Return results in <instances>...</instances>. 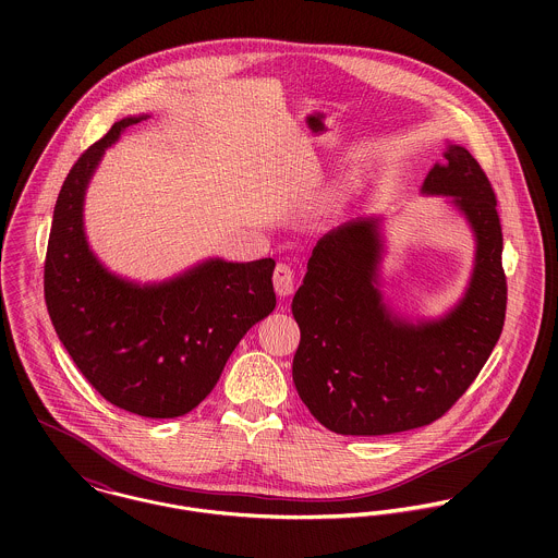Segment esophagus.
Segmentation results:
<instances>
[{
	"instance_id": "esophagus-1",
	"label": "esophagus",
	"mask_w": 558,
	"mask_h": 558,
	"mask_svg": "<svg viewBox=\"0 0 558 558\" xmlns=\"http://www.w3.org/2000/svg\"><path fill=\"white\" fill-rule=\"evenodd\" d=\"M272 283H275V290L279 296H290L294 294L296 290V272L290 264L286 262H279L277 268H275V275H272Z\"/></svg>"
}]
</instances>
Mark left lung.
Returning <instances> with one entry per match:
<instances>
[{"label":"left lung","mask_w":558,"mask_h":558,"mask_svg":"<svg viewBox=\"0 0 558 558\" xmlns=\"http://www.w3.org/2000/svg\"><path fill=\"white\" fill-rule=\"evenodd\" d=\"M421 191L451 197L477 240L469 290L445 318L412 324L387 307L378 290L380 219L322 236L294 294L301 343L292 378L335 434L385 436L434 423L466 393L502 332V230L485 171L466 148L449 144Z\"/></svg>","instance_id":"obj_1"}]
</instances>
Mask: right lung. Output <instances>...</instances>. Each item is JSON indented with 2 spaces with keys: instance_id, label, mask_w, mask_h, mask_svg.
<instances>
[{
  "instance_id": "obj_1",
  "label": "right lung",
  "mask_w": 558,
  "mask_h": 558,
  "mask_svg": "<svg viewBox=\"0 0 558 558\" xmlns=\"http://www.w3.org/2000/svg\"><path fill=\"white\" fill-rule=\"evenodd\" d=\"M116 122L69 171L45 257V303L85 380L113 405L173 418L206 398L244 332L275 305V259H208L171 281L140 286L111 275L83 232L87 182L120 133Z\"/></svg>"
}]
</instances>
